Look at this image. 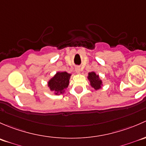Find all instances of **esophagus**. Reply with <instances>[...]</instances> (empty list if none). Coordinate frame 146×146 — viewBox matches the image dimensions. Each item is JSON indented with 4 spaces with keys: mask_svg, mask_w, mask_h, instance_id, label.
Returning <instances> with one entry per match:
<instances>
[{
    "mask_svg": "<svg viewBox=\"0 0 146 146\" xmlns=\"http://www.w3.org/2000/svg\"><path fill=\"white\" fill-rule=\"evenodd\" d=\"M76 72L79 73V72H80V69H79V67H76Z\"/></svg>",
    "mask_w": 146,
    "mask_h": 146,
    "instance_id": "34e87169",
    "label": "esophagus"
}]
</instances>
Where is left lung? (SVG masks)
<instances>
[{
	"mask_svg": "<svg viewBox=\"0 0 146 146\" xmlns=\"http://www.w3.org/2000/svg\"><path fill=\"white\" fill-rule=\"evenodd\" d=\"M88 79H89L91 86L93 88H95L96 90L99 89L101 87L102 82L100 79H99V76L97 75L94 72L88 73Z\"/></svg>",
	"mask_w": 146,
	"mask_h": 146,
	"instance_id": "8db88e82",
	"label": "left lung"
}]
</instances>
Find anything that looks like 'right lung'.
Wrapping results in <instances>:
<instances>
[{
  "mask_svg": "<svg viewBox=\"0 0 146 146\" xmlns=\"http://www.w3.org/2000/svg\"><path fill=\"white\" fill-rule=\"evenodd\" d=\"M71 74L66 72H57L56 74L48 82V86L51 91H55V94H62L64 88L69 85V80Z\"/></svg>",
  "mask_w": 146,
  "mask_h": 146,
  "instance_id": "add662e5",
  "label": "right lung"
}]
</instances>
